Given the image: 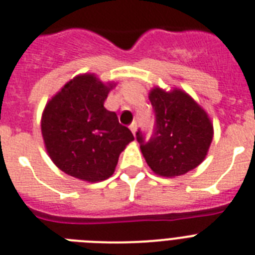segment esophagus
<instances>
[{
    "mask_svg": "<svg viewBox=\"0 0 255 255\" xmlns=\"http://www.w3.org/2000/svg\"><path fill=\"white\" fill-rule=\"evenodd\" d=\"M129 129H131L132 133H133L134 136H136V132H137V123H136V122H133V123H132L131 126H129Z\"/></svg>",
    "mask_w": 255,
    "mask_h": 255,
    "instance_id": "esophagus-1",
    "label": "esophagus"
}]
</instances>
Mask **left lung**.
Returning a JSON list of instances; mask_svg holds the SVG:
<instances>
[{"label":"left lung","mask_w":255,"mask_h":255,"mask_svg":"<svg viewBox=\"0 0 255 255\" xmlns=\"http://www.w3.org/2000/svg\"><path fill=\"white\" fill-rule=\"evenodd\" d=\"M156 118L153 136L136 138L149 167L161 177H178L199 166L214 137V126L207 113L181 89L149 93Z\"/></svg>","instance_id":"1"}]
</instances>
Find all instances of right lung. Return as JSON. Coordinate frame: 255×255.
<instances>
[{
	"label": "right lung",
	"instance_id": "obj_1",
	"mask_svg": "<svg viewBox=\"0 0 255 255\" xmlns=\"http://www.w3.org/2000/svg\"><path fill=\"white\" fill-rule=\"evenodd\" d=\"M115 84L94 74L76 76L45 105L41 134L51 160L60 170L81 181H105L114 174L133 134L105 109Z\"/></svg>",
	"mask_w": 255,
	"mask_h": 255
}]
</instances>
